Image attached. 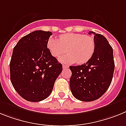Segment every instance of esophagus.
Segmentation results:
<instances>
[{"label":"esophagus","instance_id":"obj_1","mask_svg":"<svg viewBox=\"0 0 126 126\" xmlns=\"http://www.w3.org/2000/svg\"><path fill=\"white\" fill-rule=\"evenodd\" d=\"M62 66H63V68H67L68 67L67 65H66V64H63Z\"/></svg>","mask_w":126,"mask_h":126}]
</instances>
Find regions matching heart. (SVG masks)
<instances>
[{
	"label": "heart",
	"mask_w": 126,
	"mask_h": 126,
	"mask_svg": "<svg viewBox=\"0 0 126 126\" xmlns=\"http://www.w3.org/2000/svg\"><path fill=\"white\" fill-rule=\"evenodd\" d=\"M47 47L51 55L55 58L60 57L66 51L68 54L60 58V61L68 63H87L91 59L95 51L93 38L88 35L77 33L62 34L59 40L50 37L47 42Z\"/></svg>",
	"instance_id": "heart-1"
}]
</instances>
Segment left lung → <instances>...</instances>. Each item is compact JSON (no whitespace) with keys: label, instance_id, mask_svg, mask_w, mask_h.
Instances as JSON below:
<instances>
[{"label":"left lung","instance_id":"obj_1","mask_svg":"<svg viewBox=\"0 0 126 126\" xmlns=\"http://www.w3.org/2000/svg\"><path fill=\"white\" fill-rule=\"evenodd\" d=\"M94 35L95 51L89 62L81 65L70 66V86L72 94L82 101L98 99L109 89L112 80L115 63L113 49L103 35Z\"/></svg>","mask_w":126,"mask_h":126}]
</instances>
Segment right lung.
<instances>
[{
    "label": "right lung",
    "mask_w": 126,
    "mask_h": 126,
    "mask_svg": "<svg viewBox=\"0 0 126 126\" xmlns=\"http://www.w3.org/2000/svg\"><path fill=\"white\" fill-rule=\"evenodd\" d=\"M52 35L51 32H32L22 37L13 49L11 81L17 93L28 101L37 102L47 98L62 72V64L47 47Z\"/></svg>",
    "instance_id": "add662e5"
}]
</instances>
